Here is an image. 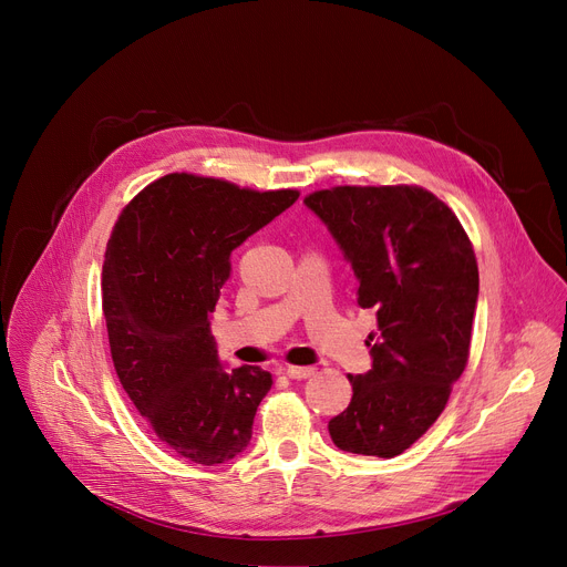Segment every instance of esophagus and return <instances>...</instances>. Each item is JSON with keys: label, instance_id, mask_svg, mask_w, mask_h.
I'll return each mask as SVG.
<instances>
[{"label": "esophagus", "instance_id": "obj_1", "mask_svg": "<svg viewBox=\"0 0 567 567\" xmlns=\"http://www.w3.org/2000/svg\"><path fill=\"white\" fill-rule=\"evenodd\" d=\"M285 374H287L289 379H308V377L315 374V370H312V368H299V365H287V368H285Z\"/></svg>", "mask_w": 567, "mask_h": 567}]
</instances>
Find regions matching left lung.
Here are the masks:
<instances>
[{"instance_id": "1", "label": "left lung", "mask_w": 567, "mask_h": 567, "mask_svg": "<svg viewBox=\"0 0 567 567\" xmlns=\"http://www.w3.org/2000/svg\"><path fill=\"white\" fill-rule=\"evenodd\" d=\"M331 231L377 312L372 368L349 374L351 402L329 421L340 451L395 457L439 419L468 359L478 264L457 216L415 186H340L303 199Z\"/></svg>"}]
</instances>
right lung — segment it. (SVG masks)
Here are the masks:
<instances>
[{
    "label": "right lung",
    "mask_w": 567,
    "mask_h": 567,
    "mask_svg": "<svg viewBox=\"0 0 567 567\" xmlns=\"http://www.w3.org/2000/svg\"><path fill=\"white\" fill-rule=\"evenodd\" d=\"M296 199L167 174L124 208L107 241L103 315L116 377L154 434L195 464L244 453L274 385L261 368L220 363L212 312L231 250Z\"/></svg>",
    "instance_id": "right-lung-1"
}]
</instances>
